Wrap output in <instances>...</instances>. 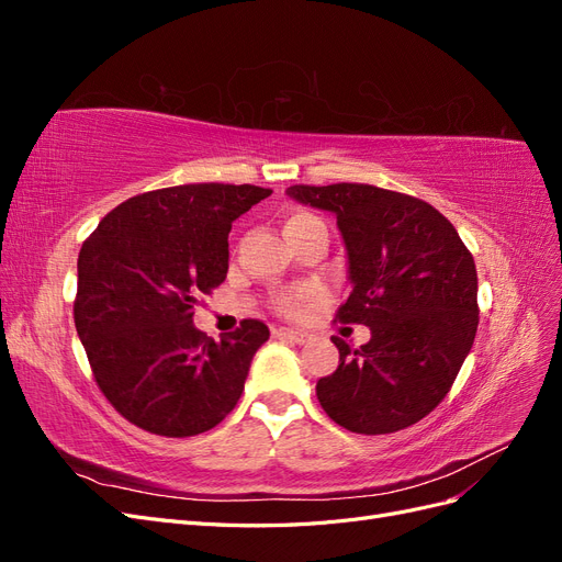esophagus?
I'll return each instance as SVG.
<instances>
[{"instance_id": "esophagus-1", "label": "esophagus", "mask_w": 562, "mask_h": 562, "mask_svg": "<svg viewBox=\"0 0 562 562\" xmlns=\"http://www.w3.org/2000/svg\"><path fill=\"white\" fill-rule=\"evenodd\" d=\"M274 335L285 337V339H291V342H297V345H304V342H307V339H310V335H307V333L293 330V328H277V330H274Z\"/></svg>"}]
</instances>
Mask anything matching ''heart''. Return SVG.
Masks as SVG:
<instances>
[{
    "mask_svg": "<svg viewBox=\"0 0 562 562\" xmlns=\"http://www.w3.org/2000/svg\"><path fill=\"white\" fill-rule=\"evenodd\" d=\"M304 220H312V215H307V213H295V215H291V217L285 220V229H291V227L304 223ZM310 295H312L310 288H293V291H285V293L279 297V304H281V310L293 312V310L297 307V304L307 300Z\"/></svg>",
    "mask_w": 562,
    "mask_h": 562,
    "instance_id": "b5f03b06",
    "label": "heart"
}]
</instances>
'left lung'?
<instances>
[{"label": "left lung", "instance_id": "1", "mask_svg": "<svg viewBox=\"0 0 562 562\" xmlns=\"http://www.w3.org/2000/svg\"><path fill=\"white\" fill-rule=\"evenodd\" d=\"M285 194L337 217L351 293L337 318L363 323L339 366L316 382L326 415L353 434H394L446 398L479 328L471 252L431 203L361 182L293 184Z\"/></svg>", "mask_w": 562, "mask_h": 562}]
</instances>
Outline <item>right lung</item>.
Segmentation results:
<instances>
[{
    "label": "right lung",
    "mask_w": 562,
    "mask_h": 562,
    "mask_svg": "<svg viewBox=\"0 0 562 562\" xmlns=\"http://www.w3.org/2000/svg\"><path fill=\"white\" fill-rule=\"evenodd\" d=\"M269 194L255 184L166 187L119 203L83 241L77 335L100 391L135 427L196 436L241 398L269 328L246 318L215 342L194 326V307L227 277L232 223Z\"/></svg>",
    "instance_id": "obj_1"
}]
</instances>
